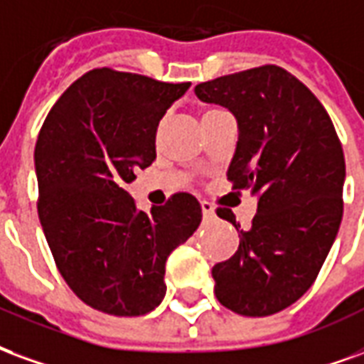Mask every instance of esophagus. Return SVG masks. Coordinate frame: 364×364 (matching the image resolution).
<instances>
[{"instance_id": "obj_1", "label": "esophagus", "mask_w": 364, "mask_h": 364, "mask_svg": "<svg viewBox=\"0 0 364 364\" xmlns=\"http://www.w3.org/2000/svg\"><path fill=\"white\" fill-rule=\"evenodd\" d=\"M201 213H203V217H208V219H211V217H215V209L213 205L209 203V201H201Z\"/></svg>"}]
</instances>
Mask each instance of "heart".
<instances>
[{"instance_id": "obj_1", "label": "heart", "mask_w": 364, "mask_h": 364, "mask_svg": "<svg viewBox=\"0 0 364 364\" xmlns=\"http://www.w3.org/2000/svg\"><path fill=\"white\" fill-rule=\"evenodd\" d=\"M208 112H211V110H205V114H208Z\"/></svg>"}]
</instances>
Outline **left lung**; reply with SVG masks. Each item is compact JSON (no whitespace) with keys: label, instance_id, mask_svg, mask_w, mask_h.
Listing matches in <instances>:
<instances>
[{"label":"left lung","instance_id":"left-lung-1","mask_svg":"<svg viewBox=\"0 0 364 364\" xmlns=\"http://www.w3.org/2000/svg\"><path fill=\"white\" fill-rule=\"evenodd\" d=\"M203 102L229 108L238 143L227 178L258 196V213L240 230L238 250L211 275L223 306L269 316L301 299L316 279L343 215V149L326 112L304 83L277 65H262L196 85Z\"/></svg>","mask_w":364,"mask_h":364}]
</instances>
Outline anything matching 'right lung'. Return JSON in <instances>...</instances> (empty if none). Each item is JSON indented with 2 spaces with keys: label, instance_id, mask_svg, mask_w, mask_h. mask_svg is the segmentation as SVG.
Here are the masks:
<instances>
[{
  "label": "right lung",
  "instance_id": "obj_1",
  "mask_svg": "<svg viewBox=\"0 0 364 364\" xmlns=\"http://www.w3.org/2000/svg\"><path fill=\"white\" fill-rule=\"evenodd\" d=\"M188 89L100 68L79 77L42 124L38 217L62 277L91 309L141 316L159 306L166 258L200 227L192 193L145 213L126 192L155 161L156 126Z\"/></svg>",
  "mask_w": 364,
  "mask_h": 364
}]
</instances>
